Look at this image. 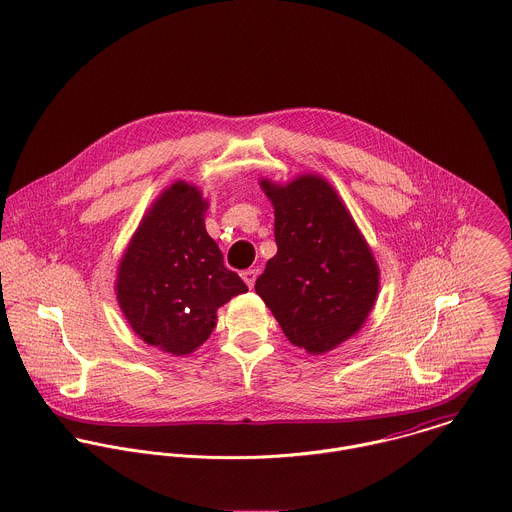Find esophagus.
Listing matches in <instances>:
<instances>
[{"label":"esophagus","instance_id":"34e87169","mask_svg":"<svg viewBox=\"0 0 512 512\" xmlns=\"http://www.w3.org/2000/svg\"><path fill=\"white\" fill-rule=\"evenodd\" d=\"M256 278H258V272H256V270H244V272H242V280L246 282L248 288H254Z\"/></svg>","mask_w":512,"mask_h":512}]
</instances>
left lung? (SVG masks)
<instances>
[{"label": "left lung", "mask_w": 512, "mask_h": 512, "mask_svg": "<svg viewBox=\"0 0 512 512\" xmlns=\"http://www.w3.org/2000/svg\"><path fill=\"white\" fill-rule=\"evenodd\" d=\"M260 187L274 207L278 252L254 290L292 345L309 355L329 353L361 331L376 303L374 254L325 177H262Z\"/></svg>", "instance_id": "8db88e82"}]
</instances>
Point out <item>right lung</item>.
<instances>
[{"mask_svg":"<svg viewBox=\"0 0 512 512\" xmlns=\"http://www.w3.org/2000/svg\"><path fill=\"white\" fill-rule=\"evenodd\" d=\"M207 209L197 185L171 183L118 264L114 288L126 321L144 343L175 357L197 351L211 337L219 307L248 292L205 228Z\"/></svg>","mask_w":512,"mask_h":512,"instance_id":"add662e5","label":"right lung"}]
</instances>
